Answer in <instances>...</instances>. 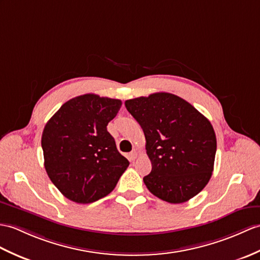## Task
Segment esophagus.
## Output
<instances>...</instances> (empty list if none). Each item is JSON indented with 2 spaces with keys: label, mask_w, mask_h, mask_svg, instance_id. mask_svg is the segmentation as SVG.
Instances as JSON below:
<instances>
[{
  "label": "esophagus",
  "mask_w": 260,
  "mask_h": 260,
  "mask_svg": "<svg viewBox=\"0 0 260 260\" xmlns=\"http://www.w3.org/2000/svg\"><path fill=\"white\" fill-rule=\"evenodd\" d=\"M137 155H138V153H137L136 149L132 150V152L129 153V158H131V160H135V159L137 158Z\"/></svg>",
  "instance_id": "34e87169"
}]
</instances>
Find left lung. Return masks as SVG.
<instances>
[{
	"label": "left lung",
	"instance_id": "1",
	"mask_svg": "<svg viewBox=\"0 0 260 260\" xmlns=\"http://www.w3.org/2000/svg\"><path fill=\"white\" fill-rule=\"evenodd\" d=\"M125 106L146 138L152 172L143 180L148 190L171 204L201 192L212 177L217 147L209 120L171 93L128 100Z\"/></svg>",
	"mask_w": 260,
	"mask_h": 260
}]
</instances>
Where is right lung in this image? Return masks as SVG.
Returning <instances> with one entry per match:
<instances>
[{
    "instance_id": "1",
    "label": "right lung",
    "mask_w": 260,
    "mask_h": 260,
    "mask_svg": "<svg viewBox=\"0 0 260 260\" xmlns=\"http://www.w3.org/2000/svg\"><path fill=\"white\" fill-rule=\"evenodd\" d=\"M120 106V100L81 95L64 103L46 123L42 134L45 170L70 201L89 204L107 196L128 167L107 132Z\"/></svg>"
}]
</instances>
